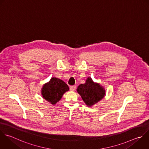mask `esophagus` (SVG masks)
I'll return each mask as SVG.
<instances>
[{"mask_svg":"<svg viewBox=\"0 0 149 149\" xmlns=\"http://www.w3.org/2000/svg\"><path fill=\"white\" fill-rule=\"evenodd\" d=\"M76 86H70V90L71 91H74L76 90Z\"/></svg>","mask_w":149,"mask_h":149,"instance_id":"1","label":"esophagus"}]
</instances>
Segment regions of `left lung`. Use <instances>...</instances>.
I'll return each mask as SVG.
<instances>
[{"label":"left lung","instance_id":"left-lung-1","mask_svg":"<svg viewBox=\"0 0 149 149\" xmlns=\"http://www.w3.org/2000/svg\"><path fill=\"white\" fill-rule=\"evenodd\" d=\"M77 91L88 107L94 105L105 95L104 88L98 83H94L91 77H88L84 84H80Z\"/></svg>","mask_w":149,"mask_h":149}]
</instances>
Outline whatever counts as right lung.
Returning <instances> with one entry per match:
<instances>
[{
	"label": "right lung",
	"mask_w": 149,
	"mask_h": 149,
	"mask_svg": "<svg viewBox=\"0 0 149 149\" xmlns=\"http://www.w3.org/2000/svg\"><path fill=\"white\" fill-rule=\"evenodd\" d=\"M69 90L68 86L63 80L52 77L49 82L43 86L41 94L45 100L54 105L61 99L63 94Z\"/></svg>",
	"instance_id": "1"
}]
</instances>
